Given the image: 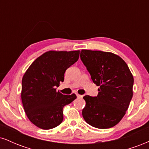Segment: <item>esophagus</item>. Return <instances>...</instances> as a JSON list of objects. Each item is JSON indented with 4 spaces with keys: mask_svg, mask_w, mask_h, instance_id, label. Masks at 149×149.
I'll list each match as a JSON object with an SVG mask.
<instances>
[{
    "mask_svg": "<svg viewBox=\"0 0 149 149\" xmlns=\"http://www.w3.org/2000/svg\"><path fill=\"white\" fill-rule=\"evenodd\" d=\"M76 96H77V97H78V98H81L82 97V95H79V94H76Z\"/></svg>",
    "mask_w": 149,
    "mask_h": 149,
    "instance_id": "1",
    "label": "esophagus"
}]
</instances>
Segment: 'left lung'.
Here are the masks:
<instances>
[{
	"mask_svg": "<svg viewBox=\"0 0 149 149\" xmlns=\"http://www.w3.org/2000/svg\"><path fill=\"white\" fill-rule=\"evenodd\" d=\"M80 59L98 89V95H85L83 118L100 129L115 126L123 118L133 95L134 78L123 59L112 52L82 49Z\"/></svg>",
	"mask_w": 149,
	"mask_h": 149,
	"instance_id": "1",
	"label": "left lung"
}]
</instances>
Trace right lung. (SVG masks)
Masks as SVG:
<instances>
[{"label": "right lung", "instance_id": "obj_1", "mask_svg": "<svg viewBox=\"0 0 149 149\" xmlns=\"http://www.w3.org/2000/svg\"><path fill=\"white\" fill-rule=\"evenodd\" d=\"M80 50L47 51L26 70L22 82L21 97L26 116L43 130L61 123L63 107L76 99L75 94L63 95L55 88L64 80V73L79 58Z\"/></svg>", "mask_w": 149, "mask_h": 149}]
</instances>
